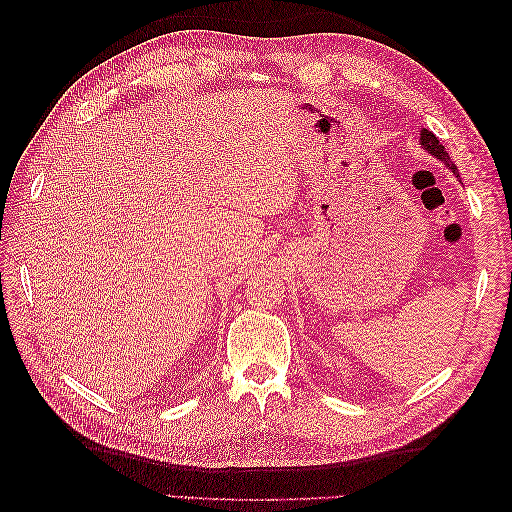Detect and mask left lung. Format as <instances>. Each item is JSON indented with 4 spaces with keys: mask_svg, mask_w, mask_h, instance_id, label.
I'll use <instances>...</instances> for the list:
<instances>
[{
    "mask_svg": "<svg viewBox=\"0 0 512 512\" xmlns=\"http://www.w3.org/2000/svg\"><path fill=\"white\" fill-rule=\"evenodd\" d=\"M418 143H421V147L427 151V153H431L433 158L436 160H440L448 170H451V173L459 179V173H457V166L451 162V158H448V153L444 151V147L440 145V141L436 138V134L433 132H429V130H421V138H418Z\"/></svg>",
    "mask_w": 512,
    "mask_h": 512,
    "instance_id": "obj_1",
    "label": "left lung"
}]
</instances>
